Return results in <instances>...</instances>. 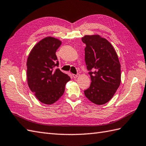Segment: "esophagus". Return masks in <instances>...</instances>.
<instances>
[{
	"instance_id": "obj_1",
	"label": "esophagus",
	"mask_w": 146,
	"mask_h": 146,
	"mask_svg": "<svg viewBox=\"0 0 146 146\" xmlns=\"http://www.w3.org/2000/svg\"><path fill=\"white\" fill-rule=\"evenodd\" d=\"M78 76H79V74H73V77L74 78H76L78 77Z\"/></svg>"
}]
</instances>
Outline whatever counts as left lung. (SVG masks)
Masks as SVG:
<instances>
[{
  "instance_id": "obj_1",
  "label": "left lung",
  "mask_w": 146,
  "mask_h": 146,
  "mask_svg": "<svg viewBox=\"0 0 146 146\" xmlns=\"http://www.w3.org/2000/svg\"><path fill=\"white\" fill-rule=\"evenodd\" d=\"M85 62L91 79L84 91L86 98L97 105H103L113 98L121 83V65L117 52L106 39L98 35H86Z\"/></svg>"
}]
</instances>
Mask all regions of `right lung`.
Masks as SVG:
<instances>
[{
    "instance_id": "1",
    "label": "right lung",
    "mask_w": 146,
    "mask_h": 146,
    "mask_svg": "<svg viewBox=\"0 0 146 146\" xmlns=\"http://www.w3.org/2000/svg\"><path fill=\"white\" fill-rule=\"evenodd\" d=\"M62 41L46 37L33 47L27 59V81L31 91L40 102L50 105L57 102L65 92L70 76L62 72L55 52Z\"/></svg>"
}]
</instances>
